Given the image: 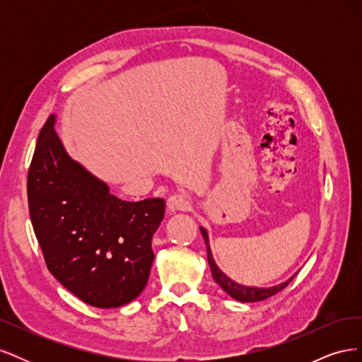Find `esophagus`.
Returning <instances> with one entry per match:
<instances>
[{
    "label": "esophagus",
    "mask_w": 362,
    "mask_h": 362,
    "mask_svg": "<svg viewBox=\"0 0 362 362\" xmlns=\"http://www.w3.org/2000/svg\"><path fill=\"white\" fill-rule=\"evenodd\" d=\"M192 208L190 198L185 194H172L168 199V210L170 213L175 211H189Z\"/></svg>",
    "instance_id": "34e87169"
}]
</instances>
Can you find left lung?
<instances>
[{"mask_svg":"<svg viewBox=\"0 0 362 362\" xmlns=\"http://www.w3.org/2000/svg\"><path fill=\"white\" fill-rule=\"evenodd\" d=\"M201 233H202L204 242H205V246H206V258H208V264H210V269H211L213 279L235 300H240V302H259V300L269 299V298H272L273 294H276L281 290L286 288L290 284V281L296 276L294 275L287 282H282V284H279V286L270 287V288L246 287V286H242V284H237L231 278H228L225 273L217 267V264L214 262V258H213V254H211V249H210V242H208V234H206L204 228H201Z\"/></svg>","mask_w":362,"mask_h":362,"instance_id":"obj_1","label":"left lung"}]
</instances>
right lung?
Wrapping results in <instances>:
<instances>
[{
    "mask_svg": "<svg viewBox=\"0 0 362 362\" xmlns=\"http://www.w3.org/2000/svg\"><path fill=\"white\" fill-rule=\"evenodd\" d=\"M51 115L27 178L33 229L47 267L64 288L96 308H117L144 291L151 242L164 201L127 202L64 151Z\"/></svg>",
    "mask_w": 362,
    "mask_h": 362,
    "instance_id": "1",
    "label": "right lung"
}]
</instances>
